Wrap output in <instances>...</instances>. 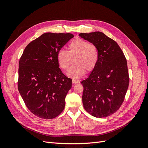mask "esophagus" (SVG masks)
<instances>
[{
    "mask_svg": "<svg viewBox=\"0 0 148 148\" xmlns=\"http://www.w3.org/2000/svg\"><path fill=\"white\" fill-rule=\"evenodd\" d=\"M72 83H73V84L78 83H79V80H77V79H73L72 80Z\"/></svg>",
    "mask_w": 148,
    "mask_h": 148,
    "instance_id": "obj_1",
    "label": "esophagus"
}]
</instances>
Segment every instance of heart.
<instances>
[{"label": "heart", "instance_id": "b5f03b06", "mask_svg": "<svg viewBox=\"0 0 148 148\" xmlns=\"http://www.w3.org/2000/svg\"><path fill=\"white\" fill-rule=\"evenodd\" d=\"M75 64L67 71V75L79 78L87 71H92L99 60V52L93 44L81 38H76L69 44V51L60 49L57 53V60L63 70H68L73 62Z\"/></svg>", "mask_w": 148, "mask_h": 148}]
</instances>
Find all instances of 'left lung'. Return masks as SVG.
Segmentation results:
<instances>
[{"mask_svg": "<svg viewBox=\"0 0 148 148\" xmlns=\"http://www.w3.org/2000/svg\"><path fill=\"white\" fill-rule=\"evenodd\" d=\"M99 52L98 63L88 78L81 82L84 109L95 117L116 112L124 101L129 85L127 62L118 44L99 31L80 33Z\"/></svg>", "mask_w": 148, "mask_h": 148, "instance_id": "obj_1", "label": "left lung"}]
</instances>
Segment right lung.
Wrapping results in <instances>:
<instances>
[{
    "label": "right lung",
    "mask_w": 148,
    "mask_h": 148,
    "mask_svg": "<svg viewBox=\"0 0 148 148\" xmlns=\"http://www.w3.org/2000/svg\"><path fill=\"white\" fill-rule=\"evenodd\" d=\"M73 37L44 33L28 44L20 58L18 88L28 109L39 118L53 119L64 109L72 79L62 72L57 53Z\"/></svg>",
    "instance_id": "right-lung-1"
}]
</instances>
